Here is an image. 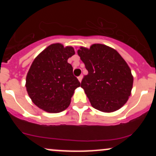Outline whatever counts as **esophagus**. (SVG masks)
I'll list each match as a JSON object with an SVG mask.
<instances>
[{"instance_id": "34e87169", "label": "esophagus", "mask_w": 156, "mask_h": 156, "mask_svg": "<svg viewBox=\"0 0 156 156\" xmlns=\"http://www.w3.org/2000/svg\"><path fill=\"white\" fill-rule=\"evenodd\" d=\"M82 78H83L82 75H80V76L78 78V81H80V82H81V81H82Z\"/></svg>"}]
</instances>
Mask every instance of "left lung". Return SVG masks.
<instances>
[{
  "mask_svg": "<svg viewBox=\"0 0 156 156\" xmlns=\"http://www.w3.org/2000/svg\"><path fill=\"white\" fill-rule=\"evenodd\" d=\"M78 54L88 71L81 87L91 106L107 113L122 108L131 94L133 82L126 61L115 49L102 44L80 47Z\"/></svg>",
  "mask_w": 156,
  "mask_h": 156,
  "instance_id": "left-lung-1",
  "label": "left lung"
}]
</instances>
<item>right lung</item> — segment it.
Listing matches in <instances>:
<instances>
[{
	"label": "right lung",
	"mask_w": 156,
	"mask_h": 156,
	"mask_svg": "<svg viewBox=\"0 0 156 156\" xmlns=\"http://www.w3.org/2000/svg\"><path fill=\"white\" fill-rule=\"evenodd\" d=\"M74 54L72 47L56 43L34 58L26 75V87L31 101L41 109L58 113L69 106L75 90L81 85L68 62Z\"/></svg>",
	"instance_id": "add662e5"
}]
</instances>
